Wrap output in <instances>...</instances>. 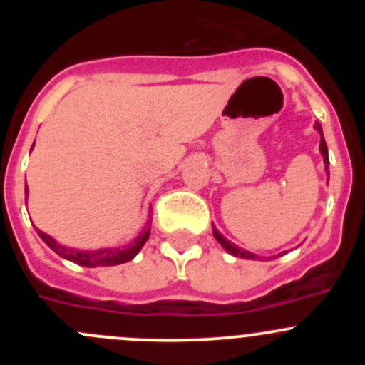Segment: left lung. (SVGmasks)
I'll use <instances>...</instances> for the list:
<instances>
[{"instance_id":"8db88e82","label":"left lung","mask_w":365,"mask_h":365,"mask_svg":"<svg viewBox=\"0 0 365 365\" xmlns=\"http://www.w3.org/2000/svg\"><path fill=\"white\" fill-rule=\"evenodd\" d=\"M314 128H316V130L319 132V135H322V138H319V152H322V155H323V162H325L327 169H329V148H327L325 138H323L322 125H319L318 121H316V123H314ZM213 237L217 238V242H219V244L222 245V247L226 249L227 252L233 254V256H237V257H244V259H261V257H259V256H256V254H252V252L245 251V249L238 247V245H235L233 242H230V240H227V238H224L222 235H220L219 231H217V227H213Z\"/></svg>"}]
</instances>
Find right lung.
<instances>
[{
  "mask_svg": "<svg viewBox=\"0 0 365 365\" xmlns=\"http://www.w3.org/2000/svg\"><path fill=\"white\" fill-rule=\"evenodd\" d=\"M33 150V146H31ZM26 196H28V187H26ZM36 233L40 235L43 242L53 249L58 256L65 257V259L72 261V263L81 264V267H113V264H121L130 261L135 256L141 247L145 245V242L150 237V224L138 235V238H134V242H130L125 247H106V249H97V251H81V249H72L65 247V245L58 244L53 237L46 235L43 231H40L38 227H35Z\"/></svg>",
  "mask_w": 365,
  "mask_h": 365,
  "instance_id": "obj_1",
  "label": "right lung"
}]
</instances>
